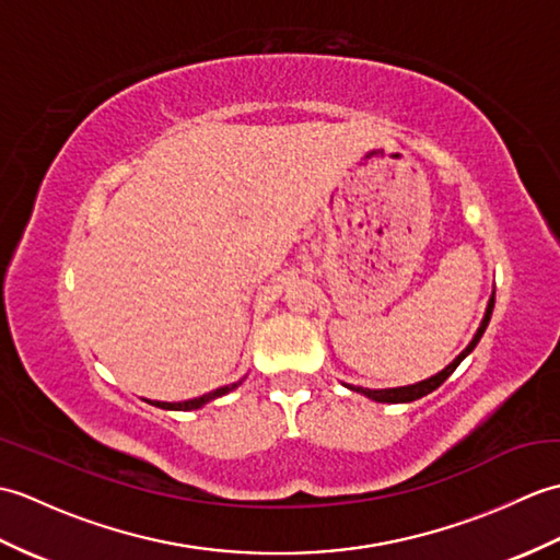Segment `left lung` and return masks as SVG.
<instances>
[{
  "mask_svg": "<svg viewBox=\"0 0 560 560\" xmlns=\"http://www.w3.org/2000/svg\"><path fill=\"white\" fill-rule=\"evenodd\" d=\"M493 303H495V295H491L489 307H486V317H483V323H481V327H479V331H477V337L471 339L469 347L464 349V351L457 355V359L452 361V363L445 368V371H440L438 375L423 380V383H416V385H409V387H395V389H363V387H351V389L361 392V395L371 397V399H375V401H389V404H397V401H413V399H421V397H425L428 392H433V389H438L440 385H443L445 380H447L452 373H455V368H457L464 359H467V355L474 351V347H477L479 339H481V335L486 331V327H489V323H491Z\"/></svg>",
  "mask_w": 560,
  "mask_h": 560,
  "instance_id": "obj_1",
  "label": "left lung"
}]
</instances>
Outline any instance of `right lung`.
<instances>
[{"label":"right lung","instance_id":"obj_1","mask_svg":"<svg viewBox=\"0 0 560 560\" xmlns=\"http://www.w3.org/2000/svg\"><path fill=\"white\" fill-rule=\"evenodd\" d=\"M237 385H241V383H235V385H225V387H219V389H213V392H209V395H201V397H197V399H189V401H177V404H171V401H151V404H153V407H161V409L189 411V409H199V407H201V404H207V401H211V399H217V397L225 395V392H231V389H235Z\"/></svg>","mask_w":560,"mask_h":560}]
</instances>
